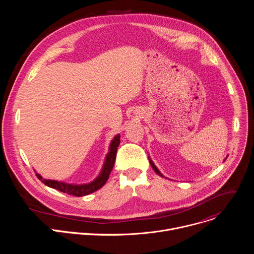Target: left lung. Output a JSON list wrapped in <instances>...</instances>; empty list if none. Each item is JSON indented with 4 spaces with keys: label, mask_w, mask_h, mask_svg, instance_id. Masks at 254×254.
Returning a JSON list of instances; mask_svg holds the SVG:
<instances>
[{
    "label": "left lung",
    "mask_w": 254,
    "mask_h": 254,
    "mask_svg": "<svg viewBox=\"0 0 254 254\" xmlns=\"http://www.w3.org/2000/svg\"><path fill=\"white\" fill-rule=\"evenodd\" d=\"M149 160H150V164H151V166H152V168H153V169H154V171H155V172H156V173H157V174H159V175H160V176H161V177H164V176H163V175H162V174H161V173H160V171H159V170H158V168H157V167H156V166H155V165H154V163H153V162H152V160H151V159H150V158H149Z\"/></svg>",
    "instance_id": "1"
}]
</instances>
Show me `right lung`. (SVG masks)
I'll return each mask as SVG.
<instances>
[{
    "label": "right lung",
    "instance_id": "add662e5",
    "mask_svg": "<svg viewBox=\"0 0 254 254\" xmlns=\"http://www.w3.org/2000/svg\"><path fill=\"white\" fill-rule=\"evenodd\" d=\"M120 138H121V134H117L114 137V139L111 142V146H110V152H108V154L106 155V158H105V161H104V164H103L100 174L98 175L97 178L94 179V181H92V182H90L88 184H83V185L67 184V183H63V182H58V181H54V180L43 179L37 173H36V176H37V178L46 186L56 189L60 192L66 193L68 195L82 197V196L88 195L90 193H93V192L97 191L98 189H100L106 183L108 177H110V174H111V172L114 168L115 162H116L117 151H118V147L120 146V141H121Z\"/></svg>",
    "mask_w": 254,
    "mask_h": 254
}]
</instances>
